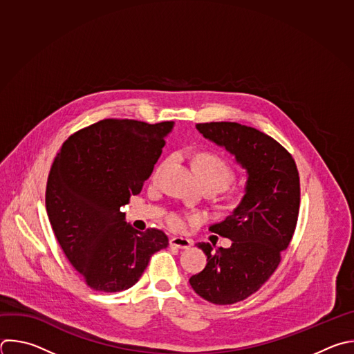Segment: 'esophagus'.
Segmentation results:
<instances>
[{
  "instance_id": "34e87169",
  "label": "esophagus",
  "mask_w": 354,
  "mask_h": 354,
  "mask_svg": "<svg viewBox=\"0 0 354 354\" xmlns=\"http://www.w3.org/2000/svg\"><path fill=\"white\" fill-rule=\"evenodd\" d=\"M169 245L171 246H175L178 249H189L193 243L190 239H186V238H182V236H174L169 239Z\"/></svg>"
}]
</instances>
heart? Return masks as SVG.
<instances>
[{"label": "heart", "mask_w": 354, "mask_h": 354, "mask_svg": "<svg viewBox=\"0 0 354 354\" xmlns=\"http://www.w3.org/2000/svg\"><path fill=\"white\" fill-rule=\"evenodd\" d=\"M194 169L203 185H211L221 192L233 179V171L230 167L218 156L211 153H203L194 160ZM169 223L175 227L182 226L183 219L179 214L169 216Z\"/></svg>", "instance_id": "b5f03b06"}]
</instances>
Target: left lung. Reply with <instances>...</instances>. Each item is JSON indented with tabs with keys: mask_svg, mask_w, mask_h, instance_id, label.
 I'll use <instances>...</instances> for the list:
<instances>
[{
	"mask_svg": "<svg viewBox=\"0 0 354 354\" xmlns=\"http://www.w3.org/2000/svg\"><path fill=\"white\" fill-rule=\"evenodd\" d=\"M207 140L223 147L246 171L241 203L209 230L232 241L230 248L197 243L205 268L189 282L214 304L245 300L272 275L292 241L300 205V179L293 157L268 135L236 122L197 124Z\"/></svg>",
	"mask_w": 354,
	"mask_h": 354,
	"instance_id": "left-lung-1",
	"label": "left lung"
}]
</instances>
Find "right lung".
I'll return each instance as SVG.
<instances>
[{"label":"right lung","instance_id":"1","mask_svg":"<svg viewBox=\"0 0 354 354\" xmlns=\"http://www.w3.org/2000/svg\"><path fill=\"white\" fill-rule=\"evenodd\" d=\"M172 128L104 120L72 135L53 162L48 219L69 263L94 290L129 289L168 246L162 230H136L121 207L142 192Z\"/></svg>","mask_w":354,"mask_h":354}]
</instances>
